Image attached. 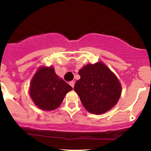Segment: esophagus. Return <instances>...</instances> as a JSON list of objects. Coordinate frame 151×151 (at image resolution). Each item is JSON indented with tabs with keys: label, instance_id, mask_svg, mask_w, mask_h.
Wrapping results in <instances>:
<instances>
[{
	"label": "esophagus",
	"instance_id": "obj_1",
	"mask_svg": "<svg viewBox=\"0 0 151 151\" xmlns=\"http://www.w3.org/2000/svg\"><path fill=\"white\" fill-rule=\"evenodd\" d=\"M69 84H70L71 85V87H74V81H71V82H69Z\"/></svg>",
	"mask_w": 151,
	"mask_h": 151
}]
</instances>
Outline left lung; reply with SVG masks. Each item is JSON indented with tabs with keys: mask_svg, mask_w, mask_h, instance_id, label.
<instances>
[{
	"mask_svg": "<svg viewBox=\"0 0 151 151\" xmlns=\"http://www.w3.org/2000/svg\"><path fill=\"white\" fill-rule=\"evenodd\" d=\"M79 74L80 79L74 89L88 112L100 115L117 104L121 95V84L104 63L87 64L79 71Z\"/></svg>",
	"mask_w": 151,
	"mask_h": 151,
	"instance_id": "1",
	"label": "left lung"
}]
</instances>
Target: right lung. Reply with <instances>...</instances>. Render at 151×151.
Returning <instances> with one entry per match:
<instances>
[{"mask_svg":"<svg viewBox=\"0 0 151 151\" xmlns=\"http://www.w3.org/2000/svg\"><path fill=\"white\" fill-rule=\"evenodd\" d=\"M72 87L56 74L54 67H41L30 84L29 93L33 102L42 110H54L62 104Z\"/></svg>","mask_w":151,"mask_h":151,"instance_id":"1","label":"right lung"}]
</instances>
